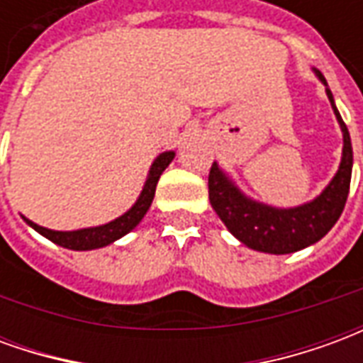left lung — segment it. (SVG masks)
Listing matches in <instances>:
<instances>
[{
    "label": "left lung",
    "mask_w": 363,
    "mask_h": 363,
    "mask_svg": "<svg viewBox=\"0 0 363 363\" xmlns=\"http://www.w3.org/2000/svg\"><path fill=\"white\" fill-rule=\"evenodd\" d=\"M315 74L327 85L320 72H315ZM327 95L333 104L336 120L342 128V161L335 179L313 202L299 206V208H289V210H278V208L259 204L243 196L235 184L221 173L216 163L210 169L208 192H210L212 208L220 216V220L225 223V228L241 243L255 251L270 252V255H288V252L301 251L327 235L342 213L346 198L350 192L352 143L348 128L344 124L340 112L336 111L330 89H327Z\"/></svg>",
    "instance_id": "left-lung-1"
}]
</instances>
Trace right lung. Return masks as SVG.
Here are the masks:
<instances>
[{
  "mask_svg": "<svg viewBox=\"0 0 363 363\" xmlns=\"http://www.w3.org/2000/svg\"><path fill=\"white\" fill-rule=\"evenodd\" d=\"M173 151H165V153H161V155L153 161L150 174H147V181L143 184V190L142 194H140V198H138V202H135L124 216H120L118 220L111 221V223H106V225L79 229V231H52V229L36 225V223H33V221L27 220V218H25V221H27L30 228L36 229L40 235H44L46 239H50L52 243L60 245V247H66V249H72V251H91V249H99V247H104V245L114 243L116 239L130 233V231L142 221L145 212L150 210L151 202H153V196H155V186H157L159 177H161V173L169 167V163L173 161Z\"/></svg>",
  "mask_w": 363,
  "mask_h": 363,
  "instance_id": "obj_1",
  "label": "right lung"
}]
</instances>
